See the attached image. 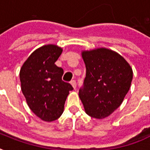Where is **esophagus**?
I'll return each instance as SVG.
<instances>
[{"label":"esophagus","mask_w":150,"mask_h":150,"mask_svg":"<svg viewBox=\"0 0 150 150\" xmlns=\"http://www.w3.org/2000/svg\"><path fill=\"white\" fill-rule=\"evenodd\" d=\"M70 83H71V85L72 86L73 88L75 89V88H76V82H75V80H71V81L70 82Z\"/></svg>","instance_id":"esophagus-1"}]
</instances>
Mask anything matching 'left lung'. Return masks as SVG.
I'll list each match as a JSON object with an SVG mask.
<instances>
[{
	"label": "left lung",
	"instance_id": "1",
	"mask_svg": "<svg viewBox=\"0 0 150 150\" xmlns=\"http://www.w3.org/2000/svg\"><path fill=\"white\" fill-rule=\"evenodd\" d=\"M81 54L86 73L79 96L89 116L103 119L123 102L130 89L132 68L121 54L108 48L82 50Z\"/></svg>",
	"mask_w": 150,
	"mask_h": 150
}]
</instances>
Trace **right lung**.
<instances>
[{
  "instance_id": "right-lung-1",
  "label": "right lung",
  "mask_w": 150,
  "mask_h": 150,
  "mask_svg": "<svg viewBox=\"0 0 150 150\" xmlns=\"http://www.w3.org/2000/svg\"><path fill=\"white\" fill-rule=\"evenodd\" d=\"M63 49L47 44L34 50L20 69L21 89L32 111L51 122L63 114L64 103L73 88L62 81L64 71L55 64Z\"/></svg>"
}]
</instances>
